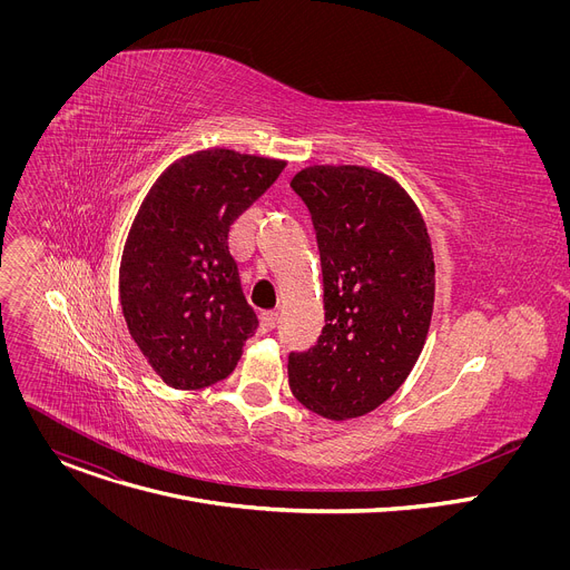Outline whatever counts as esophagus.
Here are the masks:
<instances>
[{"mask_svg":"<svg viewBox=\"0 0 570 570\" xmlns=\"http://www.w3.org/2000/svg\"><path fill=\"white\" fill-rule=\"evenodd\" d=\"M259 317H262V332L275 330V322H277V313L275 311H264Z\"/></svg>","mask_w":570,"mask_h":570,"instance_id":"obj_1","label":"esophagus"}]
</instances>
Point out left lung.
Instances as JSON below:
<instances>
[{
    "label": "left lung",
    "mask_w": 570,
    "mask_h": 570,
    "mask_svg": "<svg viewBox=\"0 0 570 570\" xmlns=\"http://www.w3.org/2000/svg\"><path fill=\"white\" fill-rule=\"evenodd\" d=\"M291 187L308 207L324 286L322 334L288 354L291 392L327 420L361 417L422 354L435 302L426 223L392 178L365 167H308Z\"/></svg>",
    "instance_id": "1"
}]
</instances>
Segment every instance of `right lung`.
I'll return each instance as SVG.
<instances>
[{"label":"right lung","mask_w":570,"mask_h":570,"mask_svg":"<svg viewBox=\"0 0 570 570\" xmlns=\"http://www.w3.org/2000/svg\"><path fill=\"white\" fill-rule=\"evenodd\" d=\"M286 161L227 148L171 165L146 196L126 240L119 293L128 332L176 390L232 374L259 320L229 255V227Z\"/></svg>","instance_id":"obj_1"}]
</instances>
